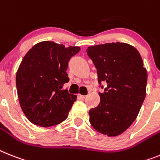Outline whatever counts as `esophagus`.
Listing matches in <instances>:
<instances>
[{
	"instance_id": "obj_1",
	"label": "esophagus",
	"mask_w": 160,
	"mask_h": 160,
	"mask_svg": "<svg viewBox=\"0 0 160 160\" xmlns=\"http://www.w3.org/2000/svg\"><path fill=\"white\" fill-rule=\"evenodd\" d=\"M86 97H87L86 96H82V95H80V94L78 95V98L81 99V100H84V99H86Z\"/></svg>"
}]
</instances>
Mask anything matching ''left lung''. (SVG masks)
I'll use <instances>...</instances> for the list:
<instances>
[{
  "instance_id": "1",
  "label": "left lung",
  "mask_w": 160,
  "mask_h": 160,
  "mask_svg": "<svg viewBox=\"0 0 160 160\" xmlns=\"http://www.w3.org/2000/svg\"><path fill=\"white\" fill-rule=\"evenodd\" d=\"M97 69L100 104L89 111L90 123L97 132L116 137L137 118L146 98L147 71L137 49L123 42L96 45L87 49ZM103 88V86H101Z\"/></svg>"
}]
</instances>
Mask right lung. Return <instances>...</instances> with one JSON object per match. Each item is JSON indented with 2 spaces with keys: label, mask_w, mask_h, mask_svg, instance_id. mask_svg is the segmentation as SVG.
<instances>
[{
  "label": "right lung",
  "mask_w": 160,
  "mask_h": 160,
  "mask_svg": "<svg viewBox=\"0 0 160 160\" xmlns=\"http://www.w3.org/2000/svg\"><path fill=\"white\" fill-rule=\"evenodd\" d=\"M79 51V47L44 41L24 55L16 72L17 93L21 109L33 124L47 128L67 118L77 96L63 86L69 81L68 61Z\"/></svg>",
  "instance_id": "1"
}]
</instances>
